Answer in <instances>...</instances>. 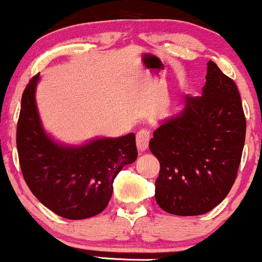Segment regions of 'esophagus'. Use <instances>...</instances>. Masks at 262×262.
<instances>
[{
  "label": "esophagus",
  "mask_w": 262,
  "mask_h": 262,
  "mask_svg": "<svg viewBox=\"0 0 262 262\" xmlns=\"http://www.w3.org/2000/svg\"><path fill=\"white\" fill-rule=\"evenodd\" d=\"M149 140H150V132L146 129H140L137 133V146L139 151H145L148 149Z\"/></svg>",
  "instance_id": "34e87169"
}]
</instances>
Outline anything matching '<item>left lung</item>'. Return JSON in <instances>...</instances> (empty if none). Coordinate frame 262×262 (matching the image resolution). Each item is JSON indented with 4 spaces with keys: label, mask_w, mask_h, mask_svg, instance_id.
Returning a JSON list of instances; mask_svg holds the SVG:
<instances>
[{
    "label": "left lung",
    "mask_w": 262,
    "mask_h": 262,
    "mask_svg": "<svg viewBox=\"0 0 262 262\" xmlns=\"http://www.w3.org/2000/svg\"><path fill=\"white\" fill-rule=\"evenodd\" d=\"M201 97H185L178 116L149 142L160 163L155 200L169 214L195 216L212 210L236 179L246 119L236 84L208 62Z\"/></svg>",
    "instance_id": "8db88e82"
}]
</instances>
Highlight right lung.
<instances>
[{
    "instance_id": "add662e5",
    "label": "right lung",
    "mask_w": 262,
    "mask_h": 262,
    "mask_svg": "<svg viewBox=\"0 0 262 262\" xmlns=\"http://www.w3.org/2000/svg\"><path fill=\"white\" fill-rule=\"evenodd\" d=\"M38 78L39 73L25 88L17 122L16 143L25 182L59 216L80 220L98 215L111 200L118 173L136 162V136L100 138L82 146L57 144L45 133L37 112Z\"/></svg>"
}]
</instances>
